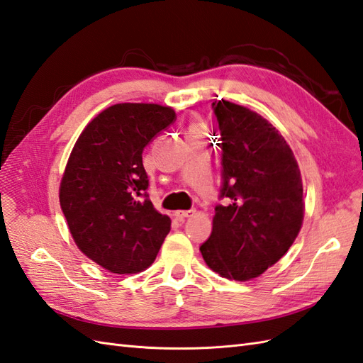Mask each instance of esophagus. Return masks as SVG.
Masks as SVG:
<instances>
[{
    "label": "esophagus",
    "instance_id": "esophagus-1",
    "mask_svg": "<svg viewBox=\"0 0 363 363\" xmlns=\"http://www.w3.org/2000/svg\"><path fill=\"white\" fill-rule=\"evenodd\" d=\"M195 213H196V210L190 208V210H179V212H176L174 215H176V218H178V220H185V218H190Z\"/></svg>",
    "mask_w": 363,
    "mask_h": 363
}]
</instances>
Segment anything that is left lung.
I'll list each match as a JSON object with an SVG mask.
<instances>
[{"mask_svg": "<svg viewBox=\"0 0 363 363\" xmlns=\"http://www.w3.org/2000/svg\"><path fill=\"white\" fill-rule=\"evenodd\" d=\"M212 108L220 128V199L227 204L215 207L212 233L199 250L213 272L246 281L275 264L297 238L301 174L292 150L263 117L224 99Z\"/></svg>", "mask_w": 363, "mask_h": 363, "instance_id": "1", "label": "left lung"}]
</instances>
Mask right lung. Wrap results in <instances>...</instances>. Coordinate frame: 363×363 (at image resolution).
I'll list each match as a JSON object with an SVG mask.
<instances>
[{"label": "right lung", "instance_id": "obj_1", "mask_svg": "<svg viewBox=\"0 0 363 363\" xmlns=\"http://www.w3.org/2000/svg\"><path fill=\"white\" fill-rule=\"evenodd\" d=\"M174 119L173 109L161 105H113L72 148L60 206L79 249L109 272H142L170 232V218L150 201L142 153Z\"/></svg>", "mask_w": 363, "mask_h": 363}]
</instances>
